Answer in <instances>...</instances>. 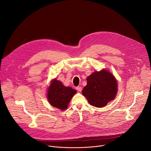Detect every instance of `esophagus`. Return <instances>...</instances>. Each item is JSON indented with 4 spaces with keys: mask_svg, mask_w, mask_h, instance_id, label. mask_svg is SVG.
<instances>
[{
    "mask_svg": "<svg viewBox=\"0 0 151 151\" xmlns=\"http://www.w3.org/2000/svg\"><path fill=\"white\" fill-rule=\"evenodd\" d=\"M76 89L78 91H82V87H76Z\"/></svg>",
    "mask_w": 151,
    "mask_h": 151,
    "instance_id": "esophagus-1",
    "label": "esophagus"
}]
</instances>
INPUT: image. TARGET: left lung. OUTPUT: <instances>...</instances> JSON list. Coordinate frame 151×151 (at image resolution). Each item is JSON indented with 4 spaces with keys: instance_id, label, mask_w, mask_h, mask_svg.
Returning <instances> with one entry per match:
<instances>
[{
    "instance_id": "1",
    "label": "left lung",
    "mask_w": 151,
    "mask_h": 151,
    "mask_svg": "<svg viewBox=\"0 0 151 151\" xmlns=\"http://www.w3.org/2000/svg\"><path fill=\"white\" fill-rule=\"evenodd\" d=\"M87 84L82 91L89 103L102 107L112 100L117 93V82L109 72L103 70L95 72L87 79Z\"/></svg>"
}]
</instances>
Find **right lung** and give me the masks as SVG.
Masks as SVG:
<instances>
[{"mask_svg": "<svg viewBox=\"0 0 151 151\" xmlns=\"http://www.w3.org/2000/svg\"><path fill=\"white\" fill-rule=\"evenodd\" d=\"M76 93L75 90L64 87L60 81L55 79L48 89L47 97L51 105L64 111L67 109L71 99Z\"/></svg>", "mask_w": 151, "mask_h": 151, "instance_id": "obj_1", "label": "right lung"}]
</instances>
